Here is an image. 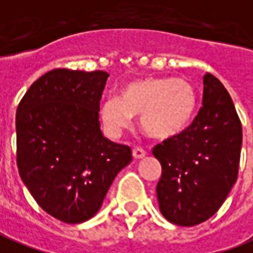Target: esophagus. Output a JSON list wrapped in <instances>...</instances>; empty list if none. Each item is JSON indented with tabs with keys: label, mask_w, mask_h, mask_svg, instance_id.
<instances>
[{
	"label": "esophagus",
	"mask_w": 253,
	"mask_h": 253,
	"mask_svg": "<svg viewBox=\"0 0 253 253\" xmlns=\"http://www.w3.org/2000/svg\"><path fill=\"white\" fill-rule=\"evenodd\" d=\"M132 155H133L134 159H141V158H144L147 152H145L144 148H141V147H134L132 149Z\"/></svg>",
	"instance_id": "obj_1"
}]
</instances>
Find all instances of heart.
<instances>
[{"mask_svg": "<svg viewBox=\"0 0 253 253\" xmlns=\"http://www.w3.org/2000/svg\"><path fill=\"white\" fill-rule=\"evenodd\" d=\"M197 93L187 79L144 78L125 84L120 98L110 97L101 105V117L110 130L126 128L132 116L140 114L141 130L165 140L183 132L194 117Z\"/></svg>", "mask_w": 253, "mask_h": 253, "instance_id": "obj_1", "label": "heart"}]
</instances>
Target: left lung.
Listing matches in <instances>:
<instances>
[{"label": "left lung", "mask_w": 253, "mask_h": 253, "mask_svg": "<svg viewBox=\"0 0 253 253\" xmlns=\"http://www.w3.org/2000/svg\"><path fill=\"white\" fill-rule=\"evenodd\" d=\"M241 141L233 101L224 84L208 73L202 108L193 123L152 149L162 165L156 186L159 209L169 222L194 226L220 209L237 180Z\"/></svg>", "instance_id": "8db88e82"}]
</instances>
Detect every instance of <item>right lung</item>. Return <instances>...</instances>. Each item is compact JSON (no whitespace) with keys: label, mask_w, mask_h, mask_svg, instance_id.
Instances as JSON below:
<instances>
[{"label":"right lung","mask_w":253,"mask_h":253,"mask_svg":"<svg viewBox=\"0 0 253 253\" xmlns=\"http://www.w3.org/2000/svg\"><path fill=\"white\" fill-rule=\"evenodd\" d=\"M109 74L55 68L33 82L16 113L17 167L38 205L66 224L91 218L132 162L128 145L99 129Z\"/></svg>","instance_id":"add662e5"}]
</instances>
